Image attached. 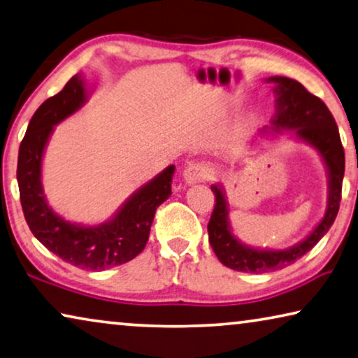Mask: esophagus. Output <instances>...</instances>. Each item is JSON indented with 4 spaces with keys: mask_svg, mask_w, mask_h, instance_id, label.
Returning a JSON list of instances; mask_svg holds the SVG:
<instances>
[{
    "mask_svg": "<svg viewBox=\"0 0 358 358\" xmlns=\"http://www.w3.org/2000/svg\"><path fill=\"white\" fill-rule=\"evenodd\" d=\"M212 177V170L206 164H189L183 172V180L186 185H196L207 181Z\"/></svg>",
    "mask_w": 358,
    "mask_h": 358,
    "instance_id": "34e87169",
    "label": "esophagus"
}]
</instances>
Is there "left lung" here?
Instances as JSON below:
<instances>
[{"mask_svg":"<svg viewBox=\"0 0 358 358\" xmlns=\"http://www.w3.org/2000/svg\"><path fill=\"white\" fill-rule=\"evenodd\" d=\"M266 82L273 83L275 115L270 120V128L262 135L291 131L294 138L310 145L323 159L328 172V204L318 225L306 239L287 249H259L248 246L234 236L228 220V201L220 183L210 186L215 194V207L207 231L213 252L228 268L248 273H265L285 268L306 255L328 233L338 215L341 189L344 178V148L341 145L339 130L334 117L327 104L315 94L308 93L297 80L287 77H270Z\"/></svg>","mask_w":358,"mask_h":358,"instance_id":"8db88e82","label":"left lung"}]
</instances>
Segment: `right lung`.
<instances>
[{
	"label": "right lung",
	"instance_id": "obj_1",
	"mask_svg": "<svg viewBox=\"0 0 358 358\" xmlns=\"http://www.w3.org/2000/svg\"><path fill=\"white\" fill-rule=\"evenodd\" d=\"M88 94L85 80L77 73L36 109L19 148L17 183L27 225L43 246L78 268L101 271L127 264L145 249L154 213L172 194L175 165L136 189L99 225H82L57 215L43 191V154L55 127L82 108Z\"/></svg>",
	"mask_w": 358,
	"mask_h": 358
}]
</instances>
